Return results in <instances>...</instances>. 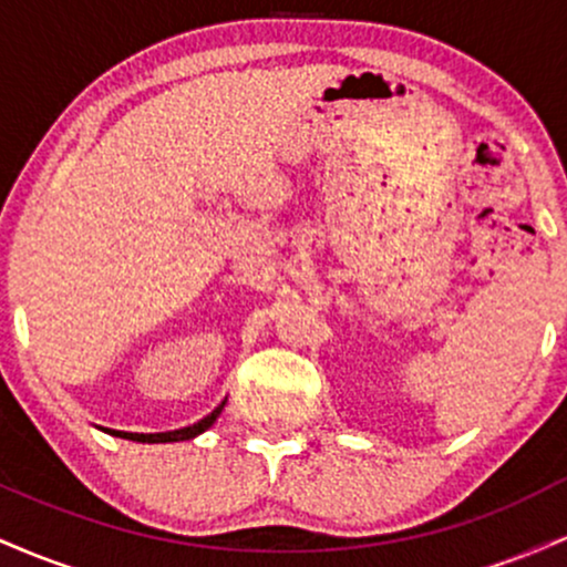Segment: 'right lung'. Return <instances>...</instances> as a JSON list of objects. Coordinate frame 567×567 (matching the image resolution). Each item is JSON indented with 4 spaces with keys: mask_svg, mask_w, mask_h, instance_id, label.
<instances>
[{
    "mask_svg": "<svg viewBox=\"0 0 567 567\" xmlns=\"http://www.w3.org/2000/svg\"><path fill=\"white\" fill-rule=\"evenodd\" d=\"M226 400L220 402V405L213 410L210 415H205V419L197 421V424L192 426H184V429H175V432H157V434H138V432H116V429H103V432L114 434V437H122V440H133V442H184V440H194L197 434L205 432V429H210L216 424V419L220 415V410H224Z\"/></svg>",
    "mask_w": 567,
    "mask_h": 567,
    "instance_id": "obj_1",
    "label": "right lung"
}]
</instances>
